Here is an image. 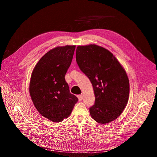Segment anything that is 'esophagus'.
<instances>
[{"label":"esophagus","instance_id":"esophagus-1","mask_svg":"<svg viewBox=\"0 0 157 157\" xmlns=\"http://www.w3.org/2000/svg\"><path fill=\"white\" fill-rule=\"evenodd\" d=\"M78 98L79 101H82L83 100V96L82 95H78Z\"/></svg>","mask_w":157,"mask_h":157}]
</instances>
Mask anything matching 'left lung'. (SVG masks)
<instances>
[{"instance_id": "1", "label": "left lung", "mask_w": 157, "mask_h": 157, "mask_svg": "<svg viewBox=\"0 0 157 157\" xmlns=\"http://www.w3.org/2000/svg\"><path fill=\"white\" fill-rule=\"evenodd\" d=\"M75 58L93 87L95 102L89 108L92 118L101 124L112 122L128 100L130 85L124 69L108 49L94 44L79 45Z\"/></svg>"}]
</instances>
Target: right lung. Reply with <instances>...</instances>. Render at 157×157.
I'll return each instance as SVG.
<instances>
[{
    "label": "right lung",
    "instance_id": "add662e5",
    "mask_svg": "<svg viewBox=\"0 0 157 157\" xmlns=\"http://www.w3.org/2000/svg\"><path fill=\"white\" fill-rule=\"evenodd\" d=\"M75 45L51 49L33 70L29 93L35 108L55 123L68 118L78 98L70 93L65 75L71 64Z\"/></svg>",
    "mask_w": 157,
    "mask_h": 157
}]
</instances>
